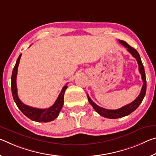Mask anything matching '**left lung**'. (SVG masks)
Here are the masks:
<instances>
[{
  "mask_svg": "<svg viewBox=\"0 0 156 156\" xmlns=\"http://www.w3.org/2000/svg\"><path fill=\"white\" fill-rule=\"evenodd\" d=\"M119 42L122 45H123L124 47L127 48V51L129 52V53L131 54V55L134 57V58L137 60L138 65H139V71L141 73V76H142V79L143 80V85L142 87V90H141V92L140 95L137 96V98L133 101L132 103H129L125 106H123L122 108H119V109L117 110H108L105 109V108H103L100 107L94 103L91 99L90 96L87 94V98L88 101L90 102V104L92 105L94 109L96 110V112H98L100 115L103 116V117L108 118V119H118L121 118L123 117H125V116H127L130 115V113H132L133 111H135L137 108L139 107L140 103L142 102L143 99H144L146 91H147V80H146V76H145V71H144V66H143V64L142 62V60H141L140 54L138 53V52L135 50L134 48L130 46V45L126 42L122 40H119Z\"/></svg>",
  "mask_w": 156,
  "mask_h": 156,
  "instance_id": "obj_1",
  "label": "left lung"
}]
</instances>
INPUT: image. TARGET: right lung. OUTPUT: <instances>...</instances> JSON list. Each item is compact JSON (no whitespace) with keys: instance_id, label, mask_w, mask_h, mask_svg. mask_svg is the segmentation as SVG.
I'll list each match as a JSON object with an SVG mask.
<instances>
[{"instance_id":"obj_1","label":"right lung","mask_w":156,"mask_h":156,"mask_svg":"<svg viewBox=\"0 0 156 156\" xmlns=\"http://www.w3.org/2000/svg\"><path fill=\"white\" fill-rule=\"evenodd\" d=\"M21 57V54L19 56L17 59L16 65L14 66L12 71V82H11V87H12V93L13 96V98L14 102L16 103L17 107L20 110L23 115L26 116L27 117L30 119L31 120L37 122H49L58 117L59 113L62 108L64 104V95H65V90L67 88V85L64 86L61 92L59 94L58 98L55 101L54 104L51 106L50 108H46V109H39L30 107V106L25 105L22 103L21 100L19 99L18 94H17V88H16V76H17V70H18V66Z\"/></svg>"}]
</instances>
